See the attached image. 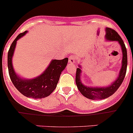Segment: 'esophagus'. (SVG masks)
Returning a JSON list of instances; mask_svg holds the SVG:
<instances>
[{
	"label": "esophagus",
	"instance_id": "obj_1",
	"mask_svg": "<svg viewBox=\"0 0 133 133\" xmlns=\"http://www.w3.org/2000/svg\"><path fill=\"white\" fill-rule=\"evenodd\" d=\"M76 60V58L75 55H71L70 57H69V63H71V64H73V63H75Z\"/></svg>",
	"mask_w": 133,
	"mask_h": 133
}]
</instances>
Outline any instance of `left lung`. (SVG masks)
<instances>
[{"label": "left lung", "instance_id": "left-lung-1", "mask_svg": "<svg viewBox=\"0 0 133 133\" xmlns=\"http://www.w3.org/2000/svg\"><path fill=\"white\" fill-rule=\"evenodd\" d=\"M105 37L109 41H117L119 43L121 46L123 52L122 59V67L119 72V76L116 80L111 85L107 88H90L84 86L80 81V73L81 70L80 68L76 69V84L78 89L80 93L84 97L91 99H105L114 94L121 85L127 72V53L125 45L123 41L122 38L120 37L118 33L114 29L107 28L106 35Z\"/></svg>", "mask_w": 133, "mask_h": 133}]
</instances>
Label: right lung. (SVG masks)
<instances>
[{
	"mask_svg": "<svg viewBox=\"0 0 133 133\" xmlns=\"http://www.w3.org/2000/svg\"><path fill=\"white\" fill-rule=\"evenodd\" d=\"M27 31L19 34L14 40L8 53V68L10 78L16 88L22 94L28 97L41 99L47 97L54 91L60 78L61 72L65 69L69 58L53 60L42 75L36 78L25 80L19 78L12 67V58L17 40L24 36Z\"/></svg>",
	"mask_w": 133,
	"mask_h": 133,
	"instance_id": "add662e5",
	"label": "right lung"
}]
</instances>
